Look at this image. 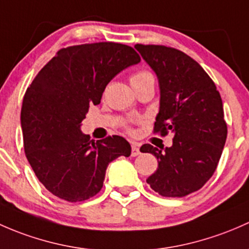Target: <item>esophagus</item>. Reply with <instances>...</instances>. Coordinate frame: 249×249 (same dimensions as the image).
Listing matches in <instances>:
<instances>
[{
    "instance_id": "1",
    "label": "esophagus",
    "mask_w": 249,
    "mask_h": 249,
    "mask_svg": "<svg viewBox=\"0 0 249 249\" xmlns=\"http://www.w3.org/2000/svg\"><path fill=\"white\" fill-rule=\"evenodd\" d=\"M138 155H140L139 143H138V142H132V157H137Z\"/></svg>"
}]
</instances>
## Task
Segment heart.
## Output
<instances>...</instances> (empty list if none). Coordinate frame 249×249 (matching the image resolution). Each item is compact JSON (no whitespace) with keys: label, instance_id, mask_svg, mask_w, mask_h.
Listing matches in <instances>:
<instances>
[{"label":"heart","instance_id":"heart-1","mask_svg":"<svg viewBox=\"0 0 249 249\" xmlns=\"http://www.w3.org/2000/svg\"><path fill=\"white\" fill-rule=\"evenodd\" d=\"M129 80H130V84H132V86L134 87V89H137V87L145 85V84L153 83L155 79H153L152 73H151L150 71L142 69V71H134V73L130 75ZM128 130H129L130 133H134V129H132V128H128Z\"/></svg>","mask_w":249,"mask_h":249}]
</instances>
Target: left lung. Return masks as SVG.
<instances>
[{"instance_id":"8db88e82","label":"left lung","mask_w":249,"mask_h":249,"mask_svg":"<svg viewBox=\"0 0 249 249\" xmlns=\"http://www.w3.org/2000/svg\"><path fill=\"white\" fill-rule=\"evenodd\" d=\"M135 49L160 81L153 133H174L171 147H140L158 160L157 170L146 182L162 196L182 198L200 189L218 165L228 134L222 98L209 74L181 50L153 44Z\"/></svg>"}]
</instances>
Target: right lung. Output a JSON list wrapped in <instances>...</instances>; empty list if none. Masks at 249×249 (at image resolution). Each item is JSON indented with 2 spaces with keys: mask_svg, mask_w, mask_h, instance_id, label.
Here are the masks:
<instances>
[{
  "mask_svg": "<svg viewBox=\"0 0 249 249\" xmlns=\"http://www.w3.org/2000/svg\"><path fill=\"white\" fill-rule=\"evenodd\" d=\"M140 62L132 47L114 42L63 48L40 69L25 92L21 128L25 155L37 178L57 198L84 201L103 187L110 162L129 157L119 135L89 139L80 124L101 103L109 81Z\"/></svg>",
  "mask_w": 249,
  "mask_h": 249,
  "instance_id": "obj_1",
  "label": "right lung"
}]
</instances>
